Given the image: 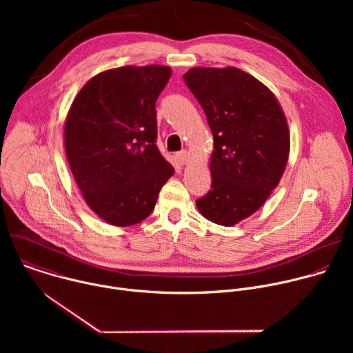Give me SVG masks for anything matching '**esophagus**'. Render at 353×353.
<instances>
[{"label":"esophagus","instance_id":"1","mask_svg":"<svg viewBox=\"0 0 353 353\" xmlns=\"http://www.w3.org/2000/svg\"><path fill=\"white\" fill-rule=\"evenodd\" d=\"M188 158H190V155H188L187 150H180V152L176 154V161H177L180 165H185V163L188 162Z\"/></svg>","mask_w":353,"mask_h":353}]
</instances>
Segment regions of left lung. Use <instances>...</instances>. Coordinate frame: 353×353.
<instances>
[{"mask_svg":"<svg viewBox=\"0 0 353 353\" xmlns=\"http://www.w3.org/2000/svg\"><path fill=\"white\" fill-rule=\"evenodd\" d=\"M183 79L214 135L212 184L196 208L233 226L265 203L283 174L290 143L285 114L274 93L239 68H191Z\"/></svg>","mask_w":353,"mask_h":353,"instance_id":"1","label":"left lung"}]
</instances>
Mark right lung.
I'll use <instances>...</instances> for the list:
<instances>
[{"label": "right lung", "instance_id": "right-lung-1", "mask_svg": "<svg viewBox=\"0 0 353 353\" xmlns=\"http://www.w3.org/2000/svg\"><path fill=\"white\" fill-rule=\"evenodd\" d=\"M170 75L163 65L100 72L68 112L64 141L71 172L86 204L110 225L146 219L174 173L157 146V100Z\"/></svg>", "mask_w": 353, "mask_h": 353}]
</instances>
